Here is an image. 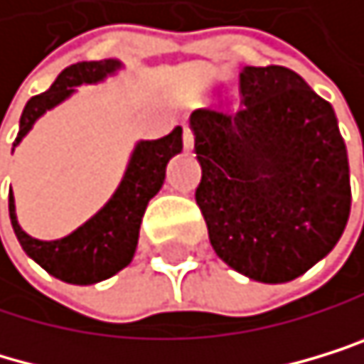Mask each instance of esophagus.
Segmentation results:
<instances>
[{
    "mask_svg": "<svg viewBox=\"0 0 364 364\" xmlns=\"http://www.w3.org/2000/svg\"><path fill=\"white\" fill-rule=\"evenodd\" d=\"M183 147H186V151L194 149V134H192L190 125H183Z\"/></svg>",
    "mask_w": 364,
    "mask_h": 364,
    "instance_id": "esophagus-1",
    "label": "esophagus"
}]
</instances>
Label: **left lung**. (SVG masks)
<instances>
[{
	"label": "left lung",
	"instance_id": "obj_1",
	"mask_svg": "<svg viewBox=\"0 0 364 364\" xmlns=\"http://www.w3.org/2000/svg\"><path fill=\"white\" fill-rule=\"evenodd\" d=\"M237 109L190 116L197 203L217 255L266 284L304 275L343 237L349 159L333 107L287 67H244Z\"/></svg>",
	"mask_w": 364,
	"mask_h": 364
}]
</instances>
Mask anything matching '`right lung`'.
I'll list each match as a JSON object with an SVG mask.
<instances>
[{
	"label": "right lung",
	"instance_id": "1",
	"mask_svg": "<svg viewBox=\"0 0 364 364\" xmlns=\"http://www.w3.org/2000/svg\"><path fill=\"white\" fill-rule=\"evenodd\" d=\"M120 67L122 64L118 60H98L77 62L64 69L48 91L33 96L26 102L19 118V132L13 149L31 132L35 120L44 116L48 109L67 100L71 93H75V87L102 82L107 75H114ZM181 149H183V129L181 127H174L172 134L156 138V141H138L129 156L125 176L112 194V199L71 235L53 239V242H42V239H35L21 230L11 190L9 213L19 246L46 273L62 282H69V284H96V282L116 275L134 259L145 208L163 186L167 163Z\"/></svg>",
	"mask_w": 364,
	"mask_h": 364
}]
</instances>
